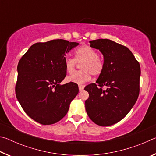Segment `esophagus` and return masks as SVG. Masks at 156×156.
<instances>
[{
  "label": "esophagus",
  "instance_id": "34e87169",
  "mask_svg": "<svg viewBox=\"0 0 156 156\" xmlns=\"http://www.w3.org/2000/svg\"><path fill=\"white\" fill-rule=\"evenodd\" d=\"M78 88H79V90H80V91H83L84 88V86L83 85V84H79L78 85Z\"/></svg>",
  "mask_w": 156,
  "mask_h": 156
}]
</instances>
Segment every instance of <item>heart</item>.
Masks as SVG:
<instances>
[{"label":"heart","mask_w":156,"mask_h":156,"mask_svg":"<svg viewBox=\"0 0 156 156\" xmlns=\"http://www.w3.org/2000/svg\"><path fill=\"white\" fill-rule=\"evenodd\" d=\"M77 62L82 63L81 70L69 76L67 80L75 83H84L90 80L91 75L99 76L104 69V63L96 50L88 45H83L75 51V59L68 57L65 60V67L69 74L75 72Z\"/></svg>","instance_id":"heart-1"}]
</instances>
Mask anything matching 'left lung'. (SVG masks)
Here are the masks:
<instances>
[{"instance_id": "1", "label": "left lung", "mask_w": 156, "mask_h": 156, "mask_svg": "<svg viewBox=\"0 0 156 156\" xmlns=\"http://www.w3.org/2000/svg\"><path fill=\"white\" fill-rule=\"evenodd\" d=\"M90 47L104 56V69L96 80L86 86L85 109L96 125L107 126L123 119L135 105L140 92V66L127 47L109 39L91 41ZM105 86L106 89L103 90Z\"/></svg>"}]
</instances>
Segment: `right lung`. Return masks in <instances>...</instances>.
I'll return each mask as SVG.
<instances>
[{
  "mask_svg": "<svg viewBox=\"0 0 156 156\" xmlns=\"http://www.w3.org/2000/svg\"><path fill=\"white\" fill-rule=\"evenodd\" d=\"M78 43L57 39L31 45L18 64L16 96L25 112L44 125L58 122L78 94L77 84H60L65 56Z\"/></svg>",
  "mask_w": 156,
  "mask_h": 156,
  "instance_id": "add662e5",
  "label": "right lung"
}]
</instances>
